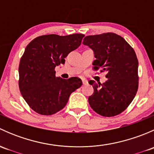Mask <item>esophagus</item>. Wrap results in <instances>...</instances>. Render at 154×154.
I'll return each instance as SVG.
<instances>
[{
    "label": "esophagus",
    "instance_id": "1",
    "mask_svg": "<svg viewBox=\"0 0 154 154\" xmlns=\"http://www.w3.org/2000/svg\"><path fill=\"white\" fill-rule=\"evenodd\" d=\"M82 82H83V85H86L88 83V80H86L85 78H82Z\"/></svg>",
    "mask_w": 154,
    "mask_h": 154
}]
</instances>
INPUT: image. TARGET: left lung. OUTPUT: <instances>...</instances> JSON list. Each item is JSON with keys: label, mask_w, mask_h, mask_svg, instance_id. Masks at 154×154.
Instances as JSON below:
<instances>
[{"label": "left lung", "mask_w": 154, "mask_h": 154, "mask_svg": "<svg viewBox=\"0 0 154 154\" xmlns=\"http://www.w3.org/2000/svg\"><path fill=\"white\" fill-rule=\"evenodd\" d=\"M93 51L94 69L106 71L103 84L89 80L94 93L88 103L97 114L105 117L125 111L135 97L139 86V62L133 48L121 35L113 32L87 35L83 42Z\"/></svg>", "instance_id": "1"}]
</instances>
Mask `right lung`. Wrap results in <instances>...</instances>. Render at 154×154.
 I'll list each match as a JSON object with an SVG mask.
<instances>
[{
    "label": "right lung",
    "mask_w": 154,
    "mask_h": 154,
    "mask_svg": "<svg viewBox=\"0 0 154 154\" xmlns=\"http://www.w3.org/2000/svg\"><path fill=\"white\" fill-rule=\"evenodd\" d=\"M83 34H50L29 43L20 61V91L35 112L50 116L63 109L73 91L82 86L77 77L68 80L56 77L55 68L81 44Z\"/></svg>",
    "instance_id": "add662e5"
}]
</instances>
